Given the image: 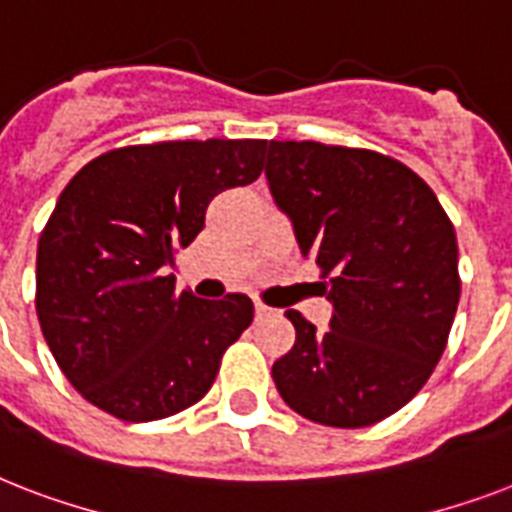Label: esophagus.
<instances>
[{"instance_id":"esophagus-1","label":"esophagus","mask_w":512,"mask_h":512,"mask_svg":"<svg viewBox=\"0 0 512 512\" xmlns=\"http://www.w3.org/2000/svg\"><path fill=\"white\" fill-rule=\"evenodd\" d=\"M255 313L257 319H265V316H273V308H268L265 303H255Z\"/></svg>"}]
</instances>
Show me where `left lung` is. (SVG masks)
I'll list each match as a JSON object with an SVG mask.
<instances>
[{"instance_id": "left-lung-1", "label": "left lung", "mask_w": 512, "mask_h": 512, "mask_svg": "<svg viewBox=\"0 0 512 512\" xmlns=\"http://www.w3.org/2000/svg\"><path fill=\"white\" fill-rule=\"evenodd\" d=\"M265 175L335 308L324 332L287 311L295 345L273 382L319 425L385 420L420 393L449 340L460 303L452 220L417 172L366 148L271 140Z\"/></svg>"}]
</instances>
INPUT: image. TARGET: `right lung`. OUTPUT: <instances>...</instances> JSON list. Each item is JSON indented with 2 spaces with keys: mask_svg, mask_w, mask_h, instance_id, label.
<instances>
[{
  "mask_svg": "<svg viewBox=\"0 0 512 512\" xmlns=\"http://www.w3.org/2000/svg\"><path fill=\"white\" fill-rule=\"evenodd\" d=\"M268 140H167L100 154L63 188L36 249V316L60 372L124 422L204 398L252 324L247 295L199 300L170 265L209 201L255 183Z\"/></svg>",
  "mask_w": 512,
  "mask_h": 512,
  "instance_id": "obj_1",
  "label": "right lung"
}]
</instances>
